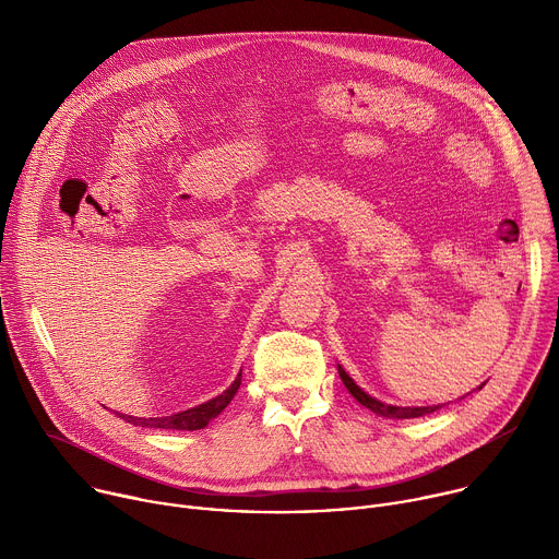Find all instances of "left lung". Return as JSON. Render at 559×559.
<instances>
[{"label":"left lung","mask_w":559,"mask_h":559,"mask_svg":"<svg viewBox=\"0 0 559 559\" xmlns=\"http://www.w3.org/2000/svg\"><path fill=\"white\" fill-rule=\"evenodd\" d=\"M338 373H341V378H343V384L347 386V391L356 397V401L362 405V407H367V409H371L373 414H378V416H384V418H420V416H427V414H433V412H438L442 405H433V407H395V405H384V403H380L378 397H373V395H369L365 389H360L356 382H354V378L338 365ZM480 389H483V384H480Z\"/></svg>","instance_id":"1"}]
</instances>
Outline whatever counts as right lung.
<instances>
[{
  "instance_id": "add662e5",
  "label": "right lung",
  "mask_w": 559,
  "mask_h": 559,
  "mask_svg": "<svg viewBox=\"0 0 559 559\" xmlns=\"http://www.w3.org/2000/svg\"><path fill=\"white\" fill-rule=\"evenodd\" d=\"M238 386H241V371H238L234 382L223 393H218L216 397H212V401H207L203 405H197V407H190L186 412H179V414H173V416H164V418H134V416H123V414H119V418H123L126 423H130L134 427L197 431V429L207 427L210 420L216 418L231 403V397L238 391Z\"/></svg>"
}]
</instances>
